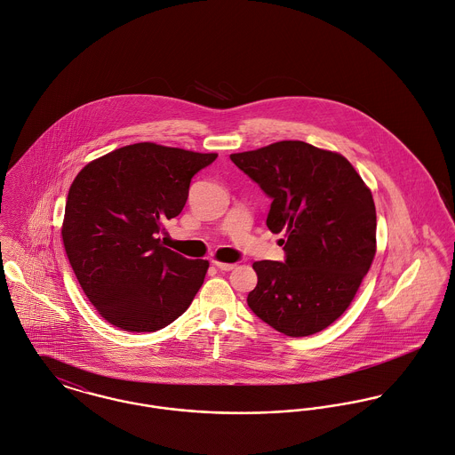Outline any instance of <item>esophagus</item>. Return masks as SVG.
Wrapping results in <instances>:
<instances>
[{"label":"esophagus","mask_w":455,"mask_h":455,"mask_svg":"<svg viewBox=\"0 0 455 455\" xmlns=\"http://www.w3.org/2000/svg\"><path fill=\"white\" fill-rule=\"evenodd\" d=\"M212 265L223 272H228V270H234L235 268V263H223V261H212Z\"/></svg>","instance_id":"34e87169"}]
</instances>
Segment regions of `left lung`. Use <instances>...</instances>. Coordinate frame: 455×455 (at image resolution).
I'll list each match as a JSON object with an SVG mask.
<instances>
[{
    "label": "left lung",
    "mask_w": 455,
    "mask_h": 455,
    "mask_svg": "<svg viewBox=\"0 0 455 455\" xmlns=\"http://www.w3.org/2000/svg\"><path fill=\"white\" fill-rule=\"evenodd\" d=\"M230 160L270 197L267 227L286 234L284 261L261 259L252 312L288 337L314 335L353 302L375 256L371 192L351 162L303 141H279Z\"/></svg>",
    "instance_id": "1"
}]
</instances>
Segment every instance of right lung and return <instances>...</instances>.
<instances>
[{"label": "right lung", "instance_id": "right-lung-1", "mask_svg": "<svg viewBox=\"0 0 455 455\" xmlns=\"http://www.w3.org/2000/svg\"><path fill=\"white\" fill-rule=\"evenodd\" d=\"M216 156L136 143L92 160L75 178L64 250L84 293L113 326L165 328L201 290L209 263L164 248L156 234L183 211L192 178Z\"/></svg>", "mask_w": 455, "mask_h": 455}]
</instances>
